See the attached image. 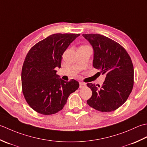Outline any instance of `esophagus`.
Masks as SVG:
<instances>
[{
  "instance_id": "esophagus-1",
  "label": "esophagus",
  "mask_w": 147,
  "mask_h": 147,
  "mask_svg": "<svg viewBox=\"0 0 147 147\" xmlns=\"http://www.w3.org/2000/svg\"><path fill=\"white\" fill-rule=\"evenodd\" d=\"M86 86V84L84 83V82H80L79 83V88H82Z\"/></svg>"
}]
</instances>
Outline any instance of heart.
I'll return each instance as SVG.
<instances>
[{
    "instance_id": "heart-1",
    "label": "heart",
    "mask_w": 147,
    "mask_h": 147,
    "mask_svg": "<svg viewBox=\"0 0 147 147\" xmlns=\"http://www.w3.org/2000/svg\"><path fill=\"white\" fill-rule=\"evenodd\" d=\"M81 47H83V46H81Z\"/></svg>"
}]
</instances>
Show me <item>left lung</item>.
<instances>
[{"label": "left lung", "mask_w": 147, "mask_h": 147, "mask_svg": "<svg viewBox=\"0 0 147 147\" xmlns=\"http://www.w3.org/2000/svg\"><path fill=\"white\" fill-rule=\"evenodd\" d=\"M82 36L93 48V67L106 75L101 87L95 84H87L92 91L91 97L87 103L98 111H114L125 102L132 91V61L124 47L111 38L98 34Z\"/></svg>", "instance_id": "1"}]
</instances>
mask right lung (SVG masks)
Segmentation results:
<instances>
[{
  "mask_svg": "<svg viewBox=\"0 0 147 147\" xmlns=\"http://www.w3.org/2000/svg\"><path fill=\"white\" fill-rule=\"evenodd\" d=\"M76 34H55L38 42L30 49L22 71L23 94L33 110L43 115L60 111L70 94L79 87L77 80L65 81L56 74L62 55L79 37Z\"/></svg>",
  "mask_w": 147,
  "mask_h": 147,
  "instance_id": "right-lung-1",
  "label": "right lung"
}]
</instances>
